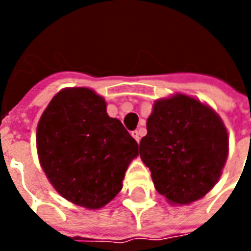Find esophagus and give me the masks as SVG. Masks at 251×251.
Here are the masks:
<instances>
[{
	"label": "esophagus",
	"mask_w": 251,
	"mask_h": 251,
	"mask_svg": "<svg viewBox=\"0 0 251 251\" xmlns=\"http://www.w3.org/2000/svg\"><path fill=\"white\" fill-rule=\"evenodd\" d=\"M131 135H133L134 139H135L137 142L141 141V134H139V131H138V130H134V131H131Z\"/></svg>",
	"instance_id": "34e87169"
}]
</instances>
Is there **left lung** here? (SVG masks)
Masks as SVG:
<instances>
[{
  "label": "left lung",
  "mask_w": 251,
  "mask_h": 251,
  "mask_svg": "<svg viewBox=\"0 0 251 251\" xmlns=\"http://www.w3.org/2000/svg\"><path fill=\"white\" fill-rule=\"evenodd\" d=\"M228 152L226 127L210 105L183 94L153 102L139 153L171 204L203 198L218 183Z\"/></svg>",
  "instance_id": "8db88e82"
}]
</instances>
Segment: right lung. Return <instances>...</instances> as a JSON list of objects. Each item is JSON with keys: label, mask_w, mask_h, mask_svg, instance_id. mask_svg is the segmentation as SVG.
<instances>
[{"label": "right lung", "mask_w": 251, "mask_h": 251, "mask_svg": "<svg viewBox=\"0 0 251 251\" xmlns=\"http://www.w3.org/2000/svg\"><path fill=\"white\" fill-rule=\"evenodd\" d=\"M36 149L47 178L61 197L99 210L121 191L138 143L120 120L106 113L105 99L87 87L57 92L41 114Z\"/></svg>", "instance_id": "obj_1"}]
</instances>
